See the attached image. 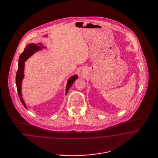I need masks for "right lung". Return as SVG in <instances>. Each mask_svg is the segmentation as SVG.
<instances>
[{"label": "right lung", "instance_id": "obj_1", "mask_svg": "<svg viewBox=\"0 0 158 158\" xmlns=\"http://www.w3.org/2000/svg\"><path fill=\"white\" fill-rule=\"evenodd\" d=\"M43 48H45L44 45L42 44H35V43H30L27 45V47L25 48L23 53L21 54L19 58L18 61V68L16 72V88L18 93L19 95V97L20 98V100L22 102L23 105L25 108H27V106L26 105L25 102H24L22 97V83L23 77H24V68H25V62L28 58H30L31 56H32L35 52H37L39 50L43 49ZM78 76L77 75H75L69 77L68 79L67 85H66V95L68 93V90L71 87V86L73 85V83L77 79Z\"/></svg>", "mask_w": 158, "mask_h": 158}]
</instances>
